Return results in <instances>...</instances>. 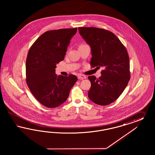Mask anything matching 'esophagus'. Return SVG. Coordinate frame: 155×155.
<instances>
[{
    "label": "esophagus",
    "mask_w": 155,
    "mask_h": 155,
    "mask_svg": "<svg viewBox=\"0 0 155 155\" xmlns=\"http://www.w3.org/2000/svg\"><path fill=\"white\" fill-rule=\"evenodd\" d=\"M78 78L80 80H84V79L86 78V77L84 75H78Z\"/></svg>",
    "instance_id": "34e87169"
}]
</instances>
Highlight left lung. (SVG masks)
<instances>
[{
	"instance_id": "left-lung-1",
	"label": "left lung",
	"mask_w": 155,
	"mask_h": 155,
	"mask_svg": "<svg viewBox=\"0 0 155 155\" xmlns=\"http://www.w3.org/2000/svg\"><path fill=\"white\" fill-rule=\"evenodd\" d=\"M79 33L91 48L93 68L102 66L101 76H89L90 99L106 106L122 94L130 78V60L127 50L120 40L107 30L94 27H79Z\"/></svg>"
}]
</instances>
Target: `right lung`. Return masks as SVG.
I'll use <instances>...</instances> for the list:
<instances>
[{
  "label": "right lung",
  "instance_id": "1",
  "mask_svg": "<svg viewBox=\"0 0 155 155\" xmlns=\"http://www.w3.org/2000/svg\"><path fill=\"white\" fill-rule=\"evenodd\" d=\"M77 28L49 31L42 34L28 52L26 81L38 101L48 108L64 103L77 77L56 74V64L64 59Z\"/></svg>",
  "mask_w": 155,
  "mask_h": 155
}]
</instances>
